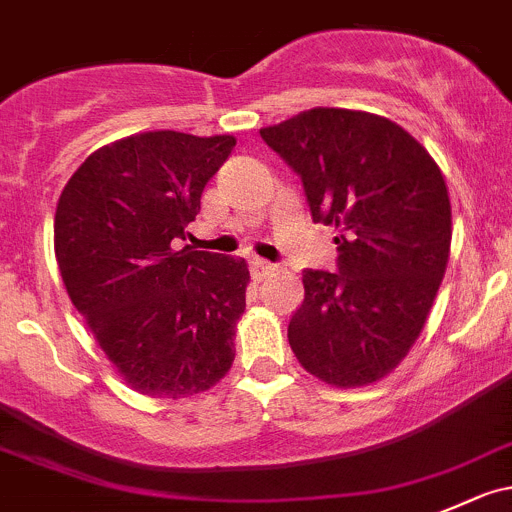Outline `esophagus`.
<instances>
[{"mask_svg":"<svg viewBox=\"0 0 512 512\" xmlns=\"http://www.w3.org/2000/svg\"><path fill=\"white\" fill-rule=\"evenodd\" d=\"M272 270H275V265H272V262H267V260H262V257H252V260H250V272H252V277H255V280H262V277L270 275Z\"/></svg>","mask_w":512,"mask_h":512,"instance_id":"obj_1","label":"esophagus"}]
</instances>
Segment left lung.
<instances>
[{
  "label": "left lung",
  "mask_w": 512,
  "mask_h": 512,
  "mask_svg": "<svg viewBox=\"0 0 512 512\" xmlns=\"http://www.w3.org/2000/svg\"><path fill=\"white\" fill-rule=\"evenodd\" d=\"M260 135L300 175L312 220L337 230V272H302L292 352L335 388L380 380L418 340L445 275L443 172L400 124L370 112L307 109Z\"/></svg>",
  "instance_id": "left-lung-1"
}]
</instances>
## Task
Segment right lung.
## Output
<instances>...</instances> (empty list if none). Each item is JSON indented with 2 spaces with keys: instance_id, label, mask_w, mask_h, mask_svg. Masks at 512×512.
Wrapping results in <instances>:
<instances>
[{
  "instance_id": "obj_1",
  "label": "right lung",
  "mask_w": 512,
  "mask_h": 512,
  "mask_svg": "<svg viewBox=\"0 0 512 512\" xmlns=\"http://www.w3.org/2000/svg\"><path fill=\"white\" fill-rule=\"evenodd\" d=\"M235 137L145 132L92 152L54 215L69 300L119 375L150 398H190L227 375L245 312V260L175 250Z\"/></svg>"
}]
</instances>
